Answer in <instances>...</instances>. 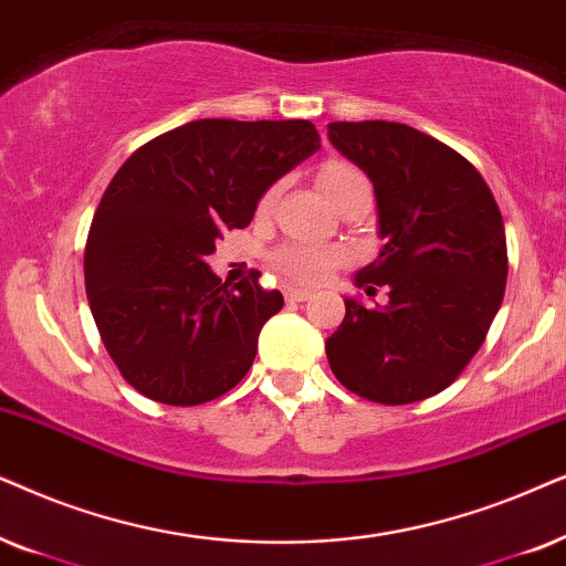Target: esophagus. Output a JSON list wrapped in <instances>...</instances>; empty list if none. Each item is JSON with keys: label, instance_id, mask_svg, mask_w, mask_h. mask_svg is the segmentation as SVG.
<instances>
[{"label": "esophagus", "instance_id": "esophagus-1", "mask_svg": "<svg viewBox=\"0 0 566 566\" xmlns=\"http://www.w3.org/2000/svg\"><path fill=\"white\" fill-rule=\"evenodd\" d=\"M284 297H287V303H305V300L311 297V292L287 287V290H284Z\"/></svg>", "mask_w": 566, "mask_h": 566}]
</instances>
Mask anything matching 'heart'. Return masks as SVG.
<instances>
[{"label": "heart", "instance_id": "obj_1", "mask_svg": "<svg viewBox=\"0 0 566 566\" xmlns=\"http://www.w3.org/2000/svg\"><path fill=\"white\" fill-rule=\"evenodd\" d=\"M318 184L334 205H338V201L346 199V196L354 191H373L365 172L342 160L323 163L318 170ZM276 193L279 186H271L263 191L259 201V212H269V209L274 207ZM344 261L346 253L342 248L321 243H284L271 253V269H274L284 282L297 284V287H313V284L326 282Z\"/></svg>", "mask_w": 566, "mask_h": 566}]
</instances>
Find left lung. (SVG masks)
<instances>
[{"label":"left lung","instance_id":"obj_1","mask_svg":"<svg viewBox=\"0 0 566 566\" xmlns=\"http://www.w3.org/2000/svg\"><path fill=\"white\" fill-rule=\"evenodd\" d=\"M328 139L367 172L378 199V259L357 287H388L386 307L344 300L326 338L336 380L401 406L446 390L484 344L507 284V240L492 191L453 147L394 120H336Z\"/></svg>","mask_w":566,"mask_h":566}]
</instances>
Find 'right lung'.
<instances>
[{
  "label": "right lung",
  "instance_id": "1",
  "mask_svg": "<svg viewBox=\"0 0 566 566\" xmlns=\"http://www.w3.org/2000/svg\"><path fill=\"white\" fill-rule=\"evenodd\" d=\"M318 142L311 120L201 118L113 176L87 232L85 290L103 346L142 396L199 406L251 370L282 292L263 290L261 271L230 287L205 259Z\"/></svg>",
  "mask_w": 566,
  "mask_h": 566
}]
</instances>
